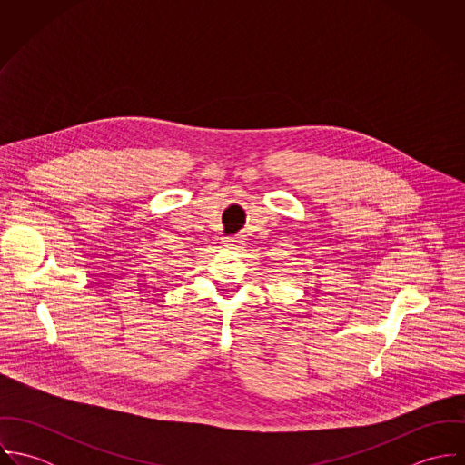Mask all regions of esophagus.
<instances>
[{"instance_id": "esophagus-1", "label": "esophagus", "mask_w": 465, "mask_h": 465, "mask_svg": "<svg viewBox=\"0 0 465 465\" xmlns=\"http://www.w3.org/2000/svg\"><path fill=\"white\" fill-rule=\"evenodd\" d=\"M223 245L227 249H234V251H242L245 247V240L242 236H232V238H225Z\"/></svg>"}]
</instances>
